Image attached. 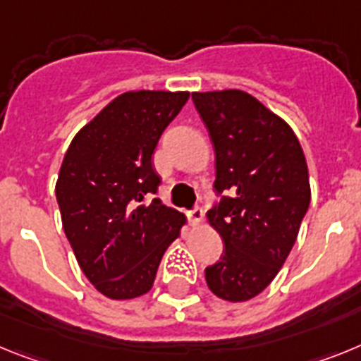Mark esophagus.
Segmentation results:
<instances>
[{"label": "esophagus", "mask_w": 361, "mask_h": 361, "mask_svg": "<svg viewBox=\"0 0 361 361\" xmlns=\"http://www.w3.org/2000/svg\"><path fill=\"white\" fill-rule=\"evenodd\" d=\"M189 221L192 225H200L202 224V219H203V211L200 209V207H194L192 211H189Z\"/></svg>", "instance_id": "34e87169"}]
</instances>
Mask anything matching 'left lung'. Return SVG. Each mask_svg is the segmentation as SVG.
<instances>
[{
	"mask_svg": "<svg viewBox=\"0 0 361 361\" xmlns=\"http://www.w3.org/2000/svg\"><path fill=\"white\" fill-rule=\"evenodd\" d=\"M214 147L219 202L207 212L224 255L205 269L227 302L258 296L278 274L311 203L303 150L293 128L243 90L194 92Z\"/></svg>",
	"mask_w": 361,
	"mask_h": 361,
	"instance_id": "left-lung-1",
	"label": "left lung"
}]
</instances>
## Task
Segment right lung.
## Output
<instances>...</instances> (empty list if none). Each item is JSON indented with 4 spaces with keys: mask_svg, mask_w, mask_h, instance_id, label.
<instances>
[{
    "mask_svg": "<svg viewBox=\"0 0 361 361\" xmlns=\"http://www.w3.org/2000/svg\"><path fill=\"white\" fill-rule=\"evenodd\" d=\"M189 92L136 90L111 102L74 136L56 183L63 231L90 283L111 300L149 293L185 224L158 192L152 154Z\"/></svg>",
    "mask_w": 361,
    "mask_h": 361,
    "instance_id": "obj_1",
    "label": "right lung"
}]
</instances>
